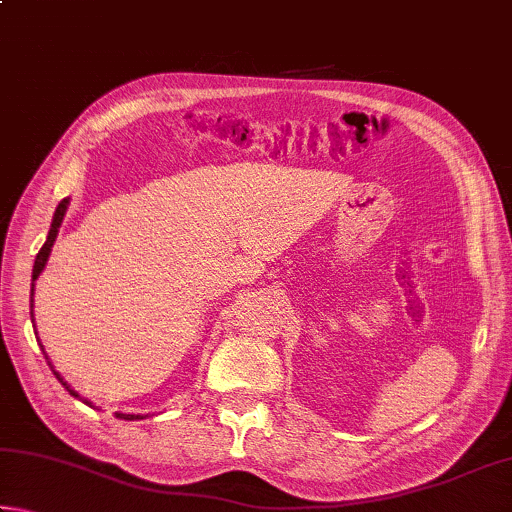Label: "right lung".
<instances>
[{"label":"right lung","instance_id":"add662e5","mask_svg":"<svg viewBox=\"0 0 512 512\" xmlns=\"http://www.w3.org/2000/svg\"><path fill=\"white\" fill-rule=\"evenodd\" d=\"M67 205H69V198H63V201L58 203V207H56V212H54V219H51V228H49V235H47V241H45V246L40 248V253L36 255V264H33V275H31V282H36L38 277H40V273L45 271V264H47V259H49V253H51V246H54V241H56V237H58V228H60V223H63V216H65V212H67ZM31 323H33V284H31ZM42 348V345H40ZM45 350V348H42ZM45 359H47V352H45ZM49 363V368L54 370V366H51V361H47ZM54 375H56V379L60 381V384H63L67 391H69V395H74V397H81L79 393L76 391H72V388H69V384L67 381L58 375V372L54 370ZM85 402V400H83ZM85 404H90V402H85ZM117 418H121V420H144V418H149V415H135V413H115Z\"/></svg>","mask_w":512,"mask_h":512}]
</instances>
